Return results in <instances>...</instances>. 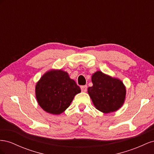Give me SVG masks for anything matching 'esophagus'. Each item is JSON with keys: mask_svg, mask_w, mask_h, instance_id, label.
I'll use <instances>...</instances> for the list:
<instances>
[{"mask_svg": "<svg viewBox=\"0 0 154 154\" xmlns=\"http://www.w3.org/2000/svg\"><path fill=\"white\" fill-rule=\"evenodd\" d=\"M81 90L82 92H86L87 90V85L81 86Z\"/></svg>", "mask_w": 154, "mask_h": 154, "instance_id": "obj_1", "label": "esophagus"}]
</instances>
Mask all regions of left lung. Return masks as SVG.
<instances>
[{"instance_id":"obj_1","label":"left lung","mask_w":154,"mask_h":154,"mask_svg":"<svg viewBox=\"0 0 154 154\" xmlns=\"http://www.w3.org/2000/svg\"><path fill=\"white\" fill-rule=\"evenodd\" d=\"M92 82L93 86L88 88V93L97 110L109 113L123 105L126 88L122 81L97 71L92 76Z\"/></svg>"}]
</instances>
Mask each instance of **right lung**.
<instances>
[{
	"instance_id": "add662e5",
	"label": "right lung",
	"mask_w": 154,
	"mask_h": 154,
	"mask_svg": "<svg viewBox=\"0 0 154 154\" xmlns=\"http://www.w3.org/2000/svg\"><path fill=\"white\" fill-rule=\"evenodd\" d=\"M80 92V87L62 70L46 72L36 83L35 89L39 105L53 114L62 113Z\"/></svg>"
}]
</instances>
